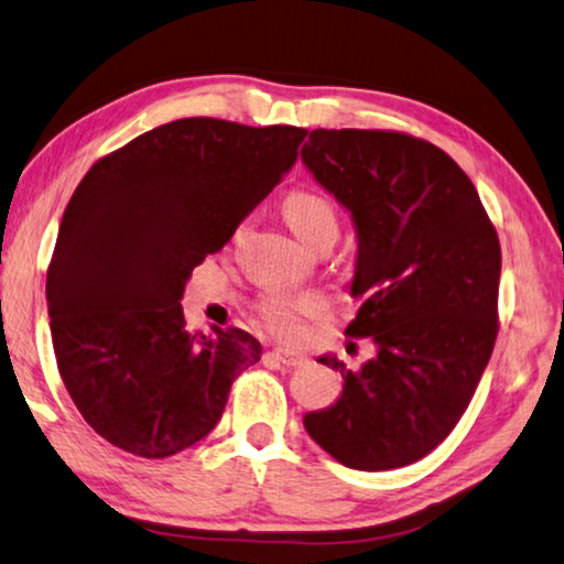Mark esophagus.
Masks as SVG:
<instances>
[{"label":"esophagus","mask_w":564,"mask_h":564,"mask_svg":"<svg viewBox=\"0 0 564 564\" xmlns=\"http://www.w3.org/2000/svg\"><path fill=\"white\" fill-rule=\"evenodd\" d=\"M272 357L282 364V367H302L304 359L302 354H297V351H290V349H272Z\"/></svg>","instance_id":"34e87169"}]
</instances>
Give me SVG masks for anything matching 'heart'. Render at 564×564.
Segmentation results:
<instances>
[{"instance_id":"b5f03b06","label":"heart","mask_w":564,"mask_h":564,"mask_svg":"<svg viewBox=\"0 0 564 564\" xmlns=\"http://www.w3.org/2000/svg\"><path fill=\"white\" fill-rule=\"evenodd\" d=\"M284 223L290 230L307 242L322 227H337L334 207L322 195L310 191H294L282 203ZM324 312V302L317 294H290L276 292L262 302V317L267 327L280 334V337H294L300 332L302 319L317 317Z\"/></svg>"}]
</instances>
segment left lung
Listing matches in <instances>:
<instances>
[{
  "label": "left lung",
  "mask_w": 564,
  "mask_h": 564,
  "mask_svg": "<svg viewBox=\"0 0 564 564\" xmlns=\"http://www.w3.org/2000/svg\"><path fill=\"white\" fill-rule=\"evenodd\" d=\"M302 163L351 215L361 297L349 337L377 354L359 371L332 354L339 399L304 416L354 470L416 463L456 429L498 337L500 242L476 185L433 143L393 131L317 128Z\"/></svg>",
  "instance_id": "obj_1"
}]
</instances>
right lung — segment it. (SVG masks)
<instances>
[{
    "instance_id": "1",
    "label": "right lung",
    "mask_w": 564,
    "mask_h": 564,
    "mask_svg": "<svg viewBox=\"0 0 564 564\" xmlns=\"http://www.w3.org/2000/svg\"><path fill=\"white\" fill-rule=\"evenodd\" d=\"M307 131L181 118L98 161L68 200L46 304L68 397L88 426L167 458L220 421L262 347L242 329H185L183 292L297 161Z\"/></svg>"
}]
</instances>
